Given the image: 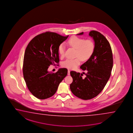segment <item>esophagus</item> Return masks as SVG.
<instances>
[{"label": "esophagus", "instance_id": "obj_1", "mask_svg": "<svg viewBox=\"0 0 133 133\" xmlns=\"http://www.w3.org/2000/svg\"><path fill=\"white\" fill-rule=\"evenodd\" d=\"M68 75H70V70H68Z\"/></svg>", "mask_w": 133, "mask_h": 133}]
</instances>
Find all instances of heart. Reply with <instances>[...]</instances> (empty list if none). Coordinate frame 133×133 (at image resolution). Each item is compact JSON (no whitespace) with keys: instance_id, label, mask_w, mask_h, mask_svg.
<instances>
[{"instance_id":"obj_1","label":"heart","mask_w":133,"mask_h":133,"mask_svg":"<svg viewBox=\"0 0 133 133\" xmlns=\"http://www.w3.org/2000/svg\"><path fill=\"white\" fill-rule=\"evenodd\" d=\"M67 43L69 45L77 49L76 56L75 59H67L62 62V66L69 70L75 69L81 63V59L87 61L89 59L94 51L95 44L91 39H87L76 36H73L69 39ZM65 44L61 43L58 47V52L61 57L64 56Z\"/></svg>"}]
</instances>
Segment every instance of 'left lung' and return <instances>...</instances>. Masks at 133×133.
Returning a JSON list of instances; mask_svg holds the SVG:
<instances>
[{"label": "left lung", "instance_id": "left-lung-1", "mask_svg": "<svg viewBox=\"0 0 133 133\" xmlns=\"http://www.w3.org/2000/svg\"><path fill=\"white\" fill-rule=\"evenodd\" d=\"M83 32L77 34L82 35ZM89 35L95 42V49L92 56L80 67L86 75L71 71L73 79L70 89L74 95L84 100L97 96L103 90L111 75L113 68V54L110 43L106 37L98 31L92 30Z\"/></svg>", "mask_w": 133, "mask_h": 133}]
</instances>
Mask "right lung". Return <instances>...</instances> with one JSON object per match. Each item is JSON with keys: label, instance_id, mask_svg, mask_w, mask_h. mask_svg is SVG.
I'll use <instances>...</instances> for the list:
<instances>
[{"label": "right lung", "instance_id": "right-lung-1", "mask_svg": "<svg viewBox=\"0 0 133 133\" xmlns=\"http://www.w3.org/2000/svg\"><path fill=\"white\" fill-rule=\"evenodd\" d=\"M46 32L35 36L24 52L23 72L28 90L36 98L44 99L56 93L67 75L68 70L61 68L56 72H49L50 65L59 63L58 47L68 37Z\"/></svg>", "mask_w": 133, "mask_h": 133}]
</instances>
